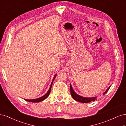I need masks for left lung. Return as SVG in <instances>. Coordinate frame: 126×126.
Masks as SVG:
<instances>
[{"label": "left lung", "instance_id": "left-lung-1", "mask_svg": "<svg viewBox=\"0 0 126 126\" xmlns=\"http://www.w3.org/2000/svg\"><path fill=\"white\" fill-rule=\"evenodd\" d=\"M111 86H109L107 90L105 91L103 95H105L106 93L107 92V91L109 90V89L110 88ZM70 91H71V94L74 100L79 101L80 103H90L91 101H94L96 99H97V97H84L83 96H81L78 94H77L74 91L73 89L71 84H70Z\"/></svg>", "mask_w": 126, "mask_h": 126}]
</instances>
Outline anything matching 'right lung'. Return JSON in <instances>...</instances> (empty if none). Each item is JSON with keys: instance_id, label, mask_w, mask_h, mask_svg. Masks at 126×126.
<instances>
[{"instance_id": "right-lung-1", "label": "right lung", "mask_w": 126, "mask_h": 126, "mask_svg": "<svg viewBox=\"0 0 126 126\" xmlns=\"http://www.w3.org/2000/svg\"><path fill=\"white\" fill-rule=\"evenodd\" d=\"M56 75L57 74H55L54 76L53 79V80H52V82L51 84V85H50V88L49 90H48V91H47V92L46 93V94L43 95V96L40 97V98H36V99H25L26 101H29V102H32V103H38V102H40V101H43V100L46 99L47 97L48 96V95H49L50 93L51 92V87H52V84L53 83V80H54L55 77L56 76Z\"/></svg>"}]
</instances>
